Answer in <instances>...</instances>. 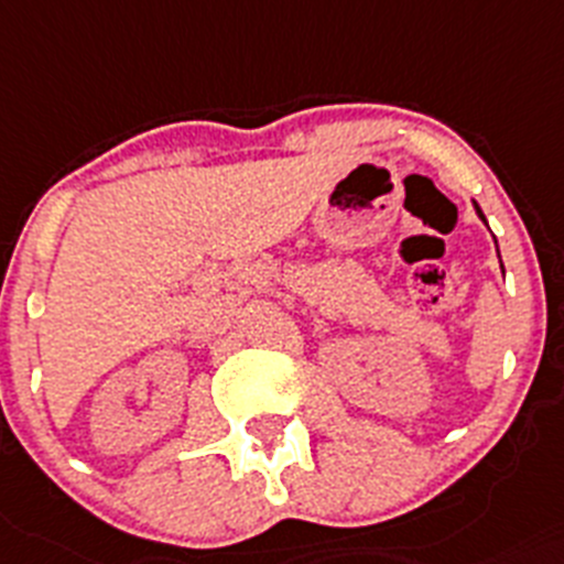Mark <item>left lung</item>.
Returning a JSON list of instances; mask_svg holds the SVG:
<instances>
[{
  "label": "left lung",
  "instance_id": "obj_1",
  "mask_svg": "<svg viewBox=\"0 0 564 564\" xmlns=\"http://www.w3.org/2000/svg\"><path fill=\"white\" fill-rule=\"evenodd\" d=\"M476 210H478V217H481V219H484V214H481V208H478V205H476ZM484 223H487V219H484Z\"/></svg>",
  "mask_w": 564,
  "mask_h": 564
}]
</instances>
